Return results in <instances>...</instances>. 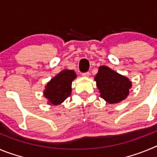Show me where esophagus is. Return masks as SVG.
Instances as JSON below:
<instances>
[{"label":"esophagus","instance_id":"1","mask_svg":"<svg viewBox=\"0 0 157 157\" xmlns=\"http://www.w3.org/2000/svg\"><path fill=\"white\" fill-rule=\"evenodd\" d=\"M90 72H85V73H82V75L83 76V77H89L90 76Z\"/></svg>","mask_w":157,"mask_h":157}]
</instances>
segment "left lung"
I'll list each match as a JSON object with an SVG mask.
<instances>
[{
	"instance_id": "1",
	"label": "left lung",
	"mask_w": 157,
	"mask_h": 157,
	"mask_svg": "<svg viewBox=\"0 0 157 157\" xmlns=\"http://www.w3.org/2000/svg\"><path fill=\"white\" fill-rule=\"evenodd\" d=\"M94 80L101 93V98L110 104L119 103L126 99L132 86L129 78L106 66L100 67Z\"/></svg>"
}]
</instances>
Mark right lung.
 <instances>
[{
	"label": "right lung",
	"instance_id": "obj_1",
	"mask_svg": "<svg viewBox=\"0 0 157 157\" xmlns=\"http://www.w3.org/2000/svg\"><path fill=\"white\" fill-rule=\"evenodd\" d=\"M77 77L73 70H63L45 86L44 96L48 104L58 105L64 101L71 94L72 81Z\"/></svg>",
	"mask_w": 157,
	"mask_h": 157
}]
</instances>
